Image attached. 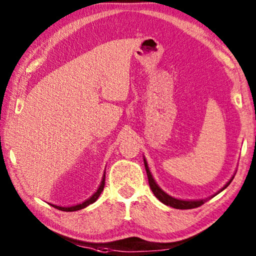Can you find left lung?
Masks as SVG:
<instances>
[{
	"label": "left lung",
	"mask_w": 256,
	"mask_h": 256,
	"mask_svg": "<svg viewBox=\"0 0 256 256\" xmlns=\"http://www.w3.org/2000/svg\"><path fill=\"white\" fill-rule=\"evenodd\" d=\"M144 168H146V172H147V177H148V182H150V190H152V193H154V196L158 198V199L163 202V204H166V206H170V207L172 208H176V209H192V208H196V207H200L201 204H204L206 201L212 199L216 196V194H218L220 192H222L223 190H226L228 185H230V182H232V179L234 178V176L232 177L230 180H228L226 185H224V188H220L218 192L216 194H214V196L207 198V199H202V200H180V199H176V198H172L169 194H166L164 190L162 188H160V186L156 184L154 178H152L150 171V168H148V164L146 162V160L144 158Z\"/></svg>",
	"instance_id": "1"
}]
</instances>
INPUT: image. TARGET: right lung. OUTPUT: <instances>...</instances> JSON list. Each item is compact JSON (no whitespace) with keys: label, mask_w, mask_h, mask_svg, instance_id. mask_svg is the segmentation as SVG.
I'll list each match as a JSON object with an SVG mask.
<instances>
[{"label":"right lung","mask_w":256,"mask_h":256,"mask_svg":"<svg viewBox=\"0 0 256 256\" xmlns=\"http://www.w3.org/2000/svg\"><path fill=\"white\" fill-rule=\"evenodd\" d=\"M104 180H106V172L104 174V177H102V182H101L100 186H98V188L96 190V192H95L93 196L90 198V199L85 200L84 202H82V204L71 206V207H60V206H55V204H52V206L54 208L58 209V210H63V212H76V210H80V209H82V208H86L87 206H90V204H94V202L98 200V198L100 196V194L102 193V190H104Z\"/></svg>","instance_id":"add662e5"}]
</instances>
